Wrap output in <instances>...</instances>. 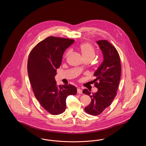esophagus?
I'll use <instances>...</instances> for the list:
<instances>
[{
	"mask_svg": "<svg viewBox=\"0 0 146 146\" xmlns=\"http://www.w3.org/2000/svg\"><path fill=\"white\" fill-rule=\"evenodd\" d=\"M82 89H80V88H78V89H77V93L78 94H82Z\"/></svg>",
	"mask_w": 146,
	"mask_h": 146,
	"instance_id": "obj_1",
	"label": "esophagus"
}]
</instances>
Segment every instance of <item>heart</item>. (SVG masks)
Wrapping results in <instances>:
<instances>
[{"instance_id": "b5f03b06", "label": "heart", "mask_w": 146, "mask_h": 146, "mask_svg": "<svg viewBox=\"0 0 146 146\" xmlns=\"http://www.w3.org/2000/svg\"><path fill=\"white\" fill-rule=\"evenodd\" d=\"M80 50L82 52V55H83L85 59L88 58H91L92 59V58L95 56V52L94 49L93 47L89 43L85 42L80 45ZM70 53V51H68L64 56V57H67L69 55Z\"/></svg>"}]
</instances>
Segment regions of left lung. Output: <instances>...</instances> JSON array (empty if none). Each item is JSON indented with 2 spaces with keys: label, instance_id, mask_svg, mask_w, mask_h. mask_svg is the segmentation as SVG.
<instances>
[{
  "label": "left lung",
  "instance_id": "1",
  "mask_svg": "<svg viewBox=\"0 0 146 146\" xmlns=\"http://www.w3.org/2000/svg\"><path fill=\"white\" fill-rule=\"evenodd\" d=\"M97 43L104 55L103 62L94 75L96 77L95 86L98 91L92 95L88 89L83 91L91 98L90 104L85 111L92 115L100 114L111 104L117 95L121 76L120 59L117 49L106 40H98Z\"/></svg>",
  "mask_w": 146,
  "mask_h": 146
}]
</instances>
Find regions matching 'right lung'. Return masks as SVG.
Returning <instances> with one entry per match:
<instances>
[{"mask_svg":"<svg viewBox=\"0 0 146 146\" xmlns=\"http://www.w3.org/2000/svg\"><path fill=\"white\" fill-rule=\"evenodd\" d=\"M74 42L71 39L50 36L38 43L28 56V76L35 97L52 115L62 113L66 110L67 96L75 95L77 92L76 88L70 84L58 86L55 79L64 51Z\"/></svg>","mask_w":146,"mask_h":146,"instance_id":"right-lung-1","label":"right lung"}]
</instances>
